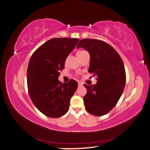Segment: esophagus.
<instances>
[{
	"label": "esophagus",
	"mask_w": 150,
	"mask_h": 150,
	"mask_svg": "<svg viewBox=\"0 0 150 150\" xmlns=\"http://www.w3.org/2000/svg\"><path fill=\"white\" fill-rule=\"evenodd\" d=\"M78 86H83V84H82L81 83H80V82H78Z\"/></svg>",
	"instance_id": "esophagus-1"
}]
</instances>
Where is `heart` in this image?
Here are the masks:
<instances>
[{"label": "heart", "instance_id": "obj_1", "mask_svg": "<svg viewBox=\"0 0 150 150\" xmlns=\"http://www.w3.org/2000/svg\"><path fill=\"white\" fill-rule=\"evenodd\" d=\"M86 53V51H84V50H81V51H79V52H77V53H76V55H77V57H79L80 55H81V54H84Z\"/></svg>", "mask_w": 150, "mask_h": 150}]
</instances>
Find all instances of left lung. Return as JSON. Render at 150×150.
<instances>
[{"label": "left lung", "mask_w": 150, "mask_h": 150, "mask_svg": "<svg viewBox=\"0 0 150 150\" xmlns=\"http://www.w3.org/2000/svg\"><path fill=\"white\" fill-rule=\"evenodd\" d=\"M89 53L88 72L97 77L92 86L84 85L87 93L83 97L86 111L95 116L106 115L117 104L125 86L126 74L121 57L105 42L84 39L78 44Z\"/></svg>", "instance_id": "left-lung-1"}]
</instances>
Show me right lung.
<instances>
[{
  "mask_svg": "<svg viewBox=\"0 0 150 150\" xmlns=\"http://www.w3.org/2000/svg\"><path fill=\"white\" fill-rule=\"evenodd\" d=\"M78 41L76 38L52 39L38 47L29 61V96L39 111L48 117H60L68 111L71 98L78 88L75 80L62 84L58 77Z\"/></svg>",
  "mask_w": 150,
  "mask_h": 150,
  "instance_id": "1",
  "label": "right lung"
}]
</instances>
